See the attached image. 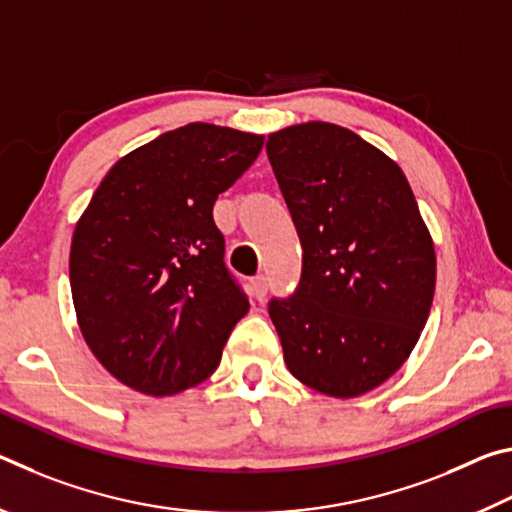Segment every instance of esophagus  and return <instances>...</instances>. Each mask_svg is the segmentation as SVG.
<instances>
[{
	"instance_id": "1",
	"label": "esophagus",
	"mask_w": 512,
	"mask_h": 512,
	"mask_svg": "<svg viewBox=\"0 0 512 512\" xmlns=\"http://www.w3.org/2000/svg\"><path fill=\"white\" fill-rule=\"evenodd\" d=\"M250 291H253V298L255 300H264L266 298V291H268L266 275H255L253 280H250Z\"/></svg>"
}]
</instances>
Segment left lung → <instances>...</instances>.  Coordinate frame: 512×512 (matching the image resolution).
I'll use <instances>...</instances> for the list:
<instances>
[{
	"label": "left lung",
	"mask_w": 512,
	"mask_h": 512,
	"mask_svg": "<svg viewBox=\"0 0 512 512\" xmlns=\"http://www.w3.org/2000/svg\"><path fill=\"white\" fill-rule=\"evenodd\" d=\"M266 153L302 246V275L268 314L291 375L357 397L400 370L436 289V253L402 169L348 128L309 121Z\"/></svg>",
	"instance_id": "obj_1"
}]
</instances>
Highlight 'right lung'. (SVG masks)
<instances>
[{
    "label": "right lung",
    "instance_id": "obj_1",
    "mask_svg": "<svg viewBox=\"0 0 512 512\" xmlns=\"http://www.w3.org/2000/svg\"><path fill=\"white\" fill-rule=\"evenodd\" d=\"M262 135L187 124L112 167L76 223L69 284L85 343L112 377L164 397L201 384L248 298L223 262L214 201Z\"/></svg>",
    "mask_w": 512,
    "mask_h": 512
}]
</instances>
